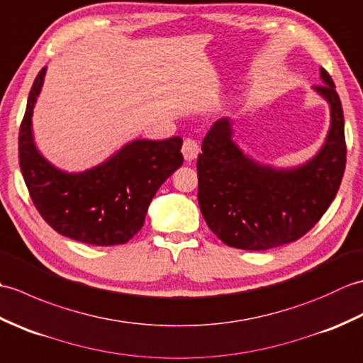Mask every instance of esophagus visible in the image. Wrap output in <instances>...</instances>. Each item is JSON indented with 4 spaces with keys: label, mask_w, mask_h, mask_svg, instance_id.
Returning a JSON list of instances; mask_svg holds the SVG:
<instances>
[{
    "label": "esophagus",
    "mask_w": 363,
    "mask_h": 363,
    "mask_svg": "<svg viewBox=\"0 0 363 363\" xmlns=\"http://www.w3.org/2000/svg\"><path fill=\"white\" fill-rule=\"evenodd\" d=\"M198 152H199V145L195 140H191V138H186L182 145L184 159H186L187 162H191L194 159H196Z\"/></svg>",
    "instance_id": "1"
}]
</instances>
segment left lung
Wrapping results in <instances>:
<instances>
[{"label":"left lung","mask_w":363,"mask_h":363,"mask_svg":"<svg viewBox=\"0 0 363 363\" xmlns=\"http://www.w3.org/2000/svg\"><path fill=\"white\" fill-rule=\"evenodd\" d=\"M313 89L330 106V128L317 156L276 169L246 157L233 142V123L220 118L198 156V203L207 226L223 243L265 251L298 240L317 225L340 187L346 165L345 120L334 81Z\"/></svg>","instance_id":"left-lung-1"}]
</instances>
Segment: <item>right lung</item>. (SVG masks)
I'll return each mask as SVG.
<instances>
[{
    "mask_svg": "<svg viewBox=\"0 0 363 363\" xmlns=\"http://www.w3.org/2000/svg\"><path fill=\"white\" fill-rule=\"evenodd\" d=\"M45 73L46 67L29 91L18 135L20 168L30 199L60 235L95 246L126 243L142 229L159 187L182 165V138L134 140L87 172H62L42 157L33 138L30 118Z\"/></svg>",
    "mask_w": 363,
    "mask_h": 363,
    "instance_id": "add662e5",
    "label": "right lung"
}]
</instances>
